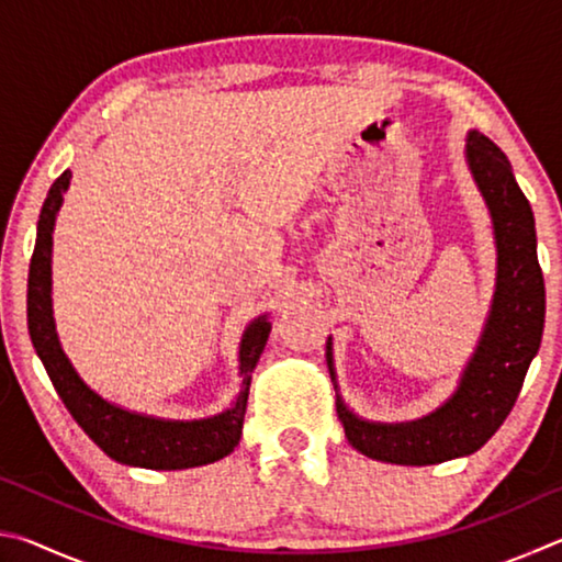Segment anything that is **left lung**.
Masks as SVG:
<instances>
[{
    "mask_svg": "<svg viewBox=\"0 0 562 562\" xmlns=\"http://www.w3.org/2000/svg\"><path fill=\"white\" fill-rule=\"evenodd\" d=\"M465 160L488 205L496 235V292L486 327L461 382L429 416L404 424L359 418L337 396V414L347 441L369 459L429 465L479 451L506 422L520 394L522 379L540 349L546 325V282L536 250V217L513 176L510 160L479 131L465 138ZM331 382L335 359L327 339Z\"/></svg>",
    "mask_w": 562,
    "mask_h": 562,
    "instance_id": "obj_1",
    "label": "left lung"
}]
</instances>
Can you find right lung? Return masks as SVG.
<instances>
[{"mask_svg":"<svg viewBox=\"0 0 562 562\" xmlns=\"http://www.w3.org/2000/svg\"><path fill=\"white\" fill-rule=\"evenodd\" d=\"M69 180L71 170H64L54 180L42 205L30 262V284H26V325H30L32 345L56 394L69 408L74 422L113 461L156 471L193 469V465L221 461L240 441L252 369L258 364L272 329L268 317L262 315L252 319L245 329L240 341V394L223 414L195 418V422H173V418L126 412V408L101 398L83 384L69 357L64 355L52 312V233Z\"/></svg>","mask_w":562,"mask_h":562,"instance_id":"1","label":"right lung"}]
</instances>
